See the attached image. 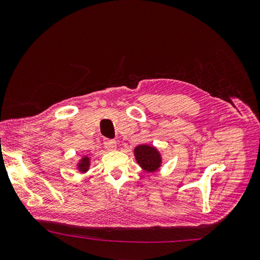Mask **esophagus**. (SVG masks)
Returning a JSON list of instances; mask_svg holds the SVG:
<instances>
[{"label": "esophagus", "mask_w": 260, "mask_h": 260, "mask_svg": "<svg viewBox=\"0 0 260 260\" xmlns=\"http://www.w3.org/2000/svg\"><path fill=\"white\" fill-rule=\"evenodd\" d=\"M103 144H105L106 149H108V150H115L117 148V143L115 140L106 139L105 141H103Z\"/></svg>", "instance_id": "34e87169"}]
</instances>
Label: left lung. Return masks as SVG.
I'll use <instances>...</instances> for the list:
<instances>
[{
	"label": "left lung",
	"instance_id": "obj_1",
	"mask_svg": "<svg viewBox=\"0 0 260 260\" xmlns=\"http://www.w3.org/2000/svg\"><path fill=\"white\" fill-rule=\"evenodd\" d=\"M135 159L145 172L153 173L161 165V155L153 146L148 144H140L134 149Z\"/></svg>",
	"mask_w": 260,
	"mask_h": 260
}]
</instances>
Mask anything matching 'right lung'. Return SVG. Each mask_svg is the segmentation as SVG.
<instances>
[{
	"label": "right lung",
	"instance_id": "1",
	"mask_svg": "<svg viewBox=\"0 0 260 260\" xmlns=\"http://www.w3.org/2000/svg\"><path fill=\"white\" fill-rule=\"evenodd\" d=\"M88 167H89V158H88V157H84V158H82L81 162L78 164V168H79V171H81L82 173H85V172H87Z\"/></svg>",
	"mask_w": 260,
	"mask_h": 260
}]
</instances>
